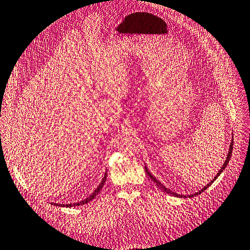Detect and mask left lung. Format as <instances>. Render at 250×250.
I'll return each mask as SVG.
<instances>
[{
  "mask_svg": "<svg viewBox=\"0 0 250 250\" xmlns=\"http://www.w3.org/2000/svg\"><path fill=\"white\" fill-rule=\"evenodd\" d=\"M232 150H233V141L231 142V144H229V153H228V155H227V158H226V161H224V164H223V166H222V167H221V169H220L219 170V172L217 173V175H216V177H214L211 181H210V182L206 185V187H204L202 189H200V190H198V192L197 193H195V194H190V195H188V196H187V195H182V194H177V193H175V192H172V190H171V189H169V188H166L165 187V185L164 184H161V182H159V181L157 180V179H156L155 177H154V175L153 174H151L150 172H149V171H148V169H147V167H146V166H145V172H146V174H147L148 175V177L150 178V180L151 181H154V182L156 183V184H157L158 185V187L159 188H163V190H164V192L165 193H167V194H170V195H172V196H175V197H181V198H187V197H194V196H196V195H198V194H200V193H203L204 192V190L205 189H207L209 187H210V185H211L213 182H214V181H216L217 179H218V177H219V175L220 174H221L222 172H223V170L224 169H226L227 168V166H228V164H229V158H231V156H232Z\"/></svg>",
  "mask_w": 250,
  "mask_h": 250,
  "instance_id": "obj_1",
  "label": "left lung"
}]
</instances>
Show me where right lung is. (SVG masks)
Masks as SVG:
<instances>
[{
    "mask_svg": "<svg viewBox=\"0 0 250 250\" xmlns=\"http://www.w3.org/2000/svg\"><path fill=\"white\" fill-rule=\"evenodd\" d=\"M106 179H107V171H105L104 178L102 179L100 185L94 189V192H93V193L90 195V196H87L85 199L80 200L79 203H72V204H54V203H52V204L54 205V206H61V207H75V206H80V205L87 204L89 202H91V200H92L93 198H94V197L96 196V195L101 192V189H102V188H103V185H104Z\"/></svg>",
    "mask_w": 250,
    "mask_h": 250,
    "instance_id": "right-lung-1",
    "label": "right lung"
}]
</instances>
